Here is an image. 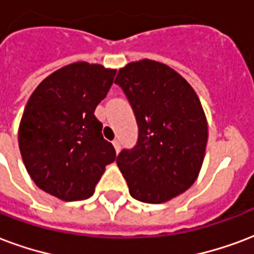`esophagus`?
<instances>
[{
  "instance_id": "obj_1",
  "label": "esophagus",
  "mask_w": 254,
  "mask_h": 254,
  "mask_svg": "<svg viewBox=\"0 0 254 254\" xmlns=\"http://www.w3.org/2000/svg\"><path fill=\"white\" fill-rule=\"evenodd\" d=\"M113 146H114V149H116V152L119 153L120 148H121V145H120V141L119 140H113Z\"/></svg>"
}]
</instances>
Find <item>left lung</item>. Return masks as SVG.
<instances>
[{
  "label": "left lung",
  "mask_w": 254,
  "mask_h": 254,
  "mask_svg": "<svg viewBox=\"0 0 254 254\" xmlns=\"http://www.w3.org/2000/svg\"><path fill=\"white\" fill-rule=\"evenodd\" d=\"M114 84L125 93L138 125L131 149L117 165L135 200L161 204L196 181L208 142V124L196 92L165 64L142 60L120 69Z\"/></svg>",
  "instance_id": "left-lung-1"
}]
</instances>
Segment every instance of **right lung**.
<instances>
[{"label":"right lung","mask_w":254,"mask_h":254,"mask_svg":"<svg viewBox=\"0 0 254 254\" xmlns=\"http://www.w3.org/2000/svg\"><path fill=\"white\" fill-rule=\"evenodd\" d=\"M116 70L75 63L46 77L25 106L18 145L37 187L64 201L92 196L116 150L102 137L94 110Z\"/></svg>","instance_id":"add662e5"}]
</instances>
